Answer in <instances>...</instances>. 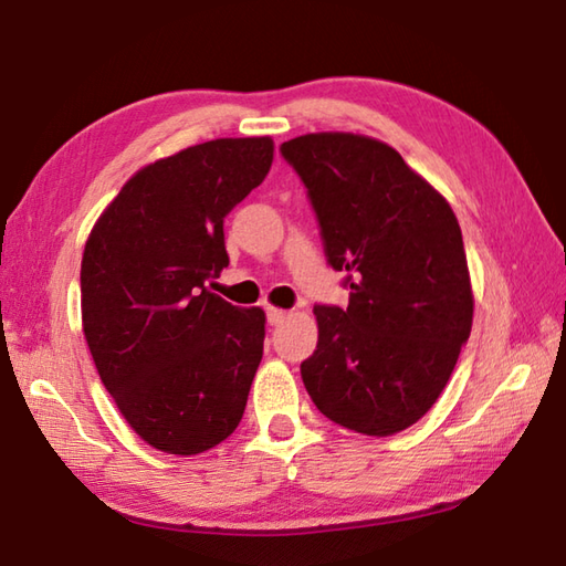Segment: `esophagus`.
I'll list each match as a JSON object with an SVG mask.
<instances>
[{"label": "esophagus", "mask_w": 566, "mask_h": 566, "mask_svg": "<svg viewBox=\"0 0 566 566\" xmlns=\"http://www.w3.org/2000/svg\"><path fill=\"white\" fill-rule=\"evenodd\" d=\"M286 317H290V312L276 310V306H270V310H266V322H270L272 327H276V324H282Z\"/></svg>", "instance_id": "esophagus-1"}]
</instances>
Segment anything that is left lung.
Instances as JSON below:
<instances>
[{"instance_id": "1", "label": "left lung", "mask_w": 566, "mask_h": 566, "mask_svg": "<svg viewBox=\"0 0 566 566\" xmlns=\"http://www.w3.org/2000/svg\"><path fill=\"white\" fill-rule=\"evenodd\" d=\"M280 149L352 290L347 310L314 306L319 339L302 361L304 387L339 427L397 434L432 409L472 332L462 229L447 199L385 142L317 132Z\"/></svg>"}]
</instances>
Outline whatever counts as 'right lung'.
<instances>
[{"mask_svg":"<svg viewBox=\"0 0 566 566\" xmlns=\"http://www.w3.org/2000/svg\"><path fill=\"white\" fill-rule=\"evenodd\" d=\"M272 159V137H227L151 161L84 244V339L122 417L159 452H207L242 421L266 317L205 282L229 264L224 217Z\"/></svg>","mask_w":566,"mask_h":566,"instance_id":"add662e5","label":"right lung"}]
</instances>
